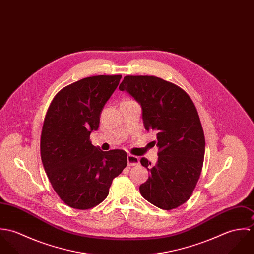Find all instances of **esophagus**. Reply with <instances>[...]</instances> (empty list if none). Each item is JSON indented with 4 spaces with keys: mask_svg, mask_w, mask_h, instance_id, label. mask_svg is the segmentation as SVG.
Masks as SVG:
<instances>
[{
    "mask_svg": "<svg viewBox=\"0 0 254 254\" xmlns=\"http://www.w3.org/2000/svg\"><path fill=\"white\" fill-rule=\"evenodd\" d=\"M127 162H128V166H136V165L140 164V159L138 156L129 154L127 156Z\"/></svg>",
    "mask_w": 254,
    "mask_h": 254,
    "instance_id": "34e87169",
    "label": "esophagus"
}]
</instances>
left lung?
I'll use <instances>...</instances> for the list:
<instances>
[{
	"mask_svg": "<svg viewBox=\"0 0 254 254\" xmlns=\"http://www.w3.org/2000/svg\"><path fill=\"white\" fill-rule=\"evenodd\" d=\"M139 102L147 131L156 133L158 160L151 166L140 192L153 205L170 210L185 203L199 179L205 140L200 119L190 96L174 83L156 76L128 75L119 85Z\"/></svg>",
	"mask_w": 254,
	"mask_h": 254,
	"instance_id": "8db88e82",
	"label": "left lung"
}]
</instances>
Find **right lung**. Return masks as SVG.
<instances>
[{
	"instance_id": "obj_1",
	"label": "right lung",
	"mask_w": 254,
	"mask_h": 254,
	"mask_svg": "<svg viewBox=\"0 0 254 254\" xmlns=\"http://www.w3.org/2000/svg\"><path fill=\"white\" fill-rule=\"evenodd\" d=\"M120 79L97 75L74 82L55 96L46 113L40 142L43 166L60 198L75 209L105 200L112 180L127 165L126 151H103L90 140Z\"/></svg>"
}]
</instances>
